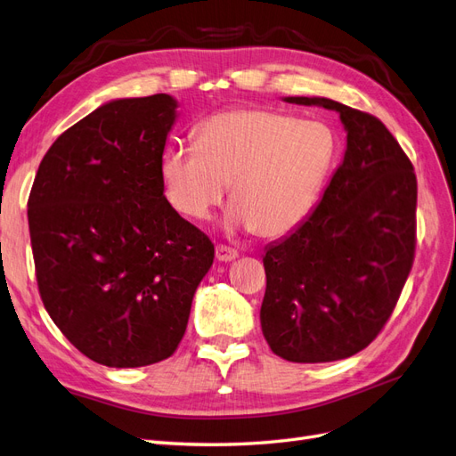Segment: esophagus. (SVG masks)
I'll return each mask as SVG.
<instances>
[{
    "label": "esophagus",
    "instance_id": "obj_1",
    "mask_svg": "<svg viewBox=\"0 0 456 456\" xmlns=\"http://www.w3.org/2000/svg\"><path fill=\"white\" fill-rule=\"evenodd\" d=\"M233 258H238V251L226 248V245H216V261L230 263Z\"/></svg>",
    "mask_w": 456,
    "mask_h": 456
}]
</instances>
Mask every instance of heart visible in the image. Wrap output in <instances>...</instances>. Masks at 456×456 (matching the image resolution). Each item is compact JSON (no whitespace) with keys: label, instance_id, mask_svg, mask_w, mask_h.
Masks as SVG:
<instances>
[{"label":"heart","instance_id":"heart-1","mask_svg":"<svg viewBox=\"0 0 456 456\" xmlns=\"http://www.w3.org/2000/svg\"><path fill=\"white\" fill-rule=\"evenodd\" d=\"M336 155L322 122L268 109H232L203 120L195 143L161 157L168 205L188 220H207L232 183L226 224L280 238L309 215Z\"/></svg>","mask_w":456,"mask_h":456}]
</instances>
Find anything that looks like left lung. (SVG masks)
Segmentation results:
<instances>
[{
	"label": "left lung",
	"mask_w": 456,
	"mask_h": 456,
	"mask_svg": "<svg viewBox=\"0 0 456 456\" xmlns=\"http://www.w3.org/2000/svg\"><path fill=\"white\" fill-rule=\"evenodd\" d=\"M281 100L336 110L347 145L322 201L266 245L261 328L281 359L331 362L362 351L395 309L414 258L416 176L376 117L328 97Z\"/></svg>",
	"instance_id": "obj_1"
}]
</instances>
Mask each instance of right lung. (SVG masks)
<instances>
[{"label":"right lung","instance_id":"obj_1","mask_svg":"<svg viewBox=\"0 0 456 456\" xmlns=\"http://www.w3.org/2000/svg\"><path fill=\"white\" fill-rule=\"evenodd\" d=\"M176 109L168 94L100 105L49 147L30 191L45 311L80 353L110 368L176 351L215 258L211 240L163 191Z\"/></svg>","mask_w":456,"mask_h":456}]
</instances>
